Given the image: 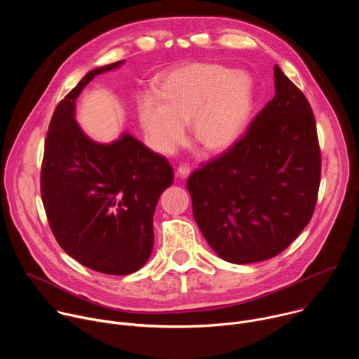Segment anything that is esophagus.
<instances>
[{"label": "esophagus", "mask_w": 359, "mask_h": 359, "mask_svg": "<svg viewBox=\"0 0 359 359\" xmlns=\"http://www.w3.org/2000/svg\"><path fill=\"white\" fill-rule=\"evenodd\" d=\"M190 166L189 165H180L179 168H177V173H179V176L182 177V179H186L189 175H190Z\"/></svg>", "instance_id": "esophagus-1"}]
</instances>
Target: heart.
<instances>
[{
	"mask_svg": "<svg viewBox=\"0 0 359 359\" xmlns=\"http://www.w3.org/2000/svg\"><path fill=\"white\" fill-rule=\"evenodd\" d=\"M254 105V83L243 71L196 62L163 75L156 93H146L137 118L147 143L172 155L184 139V123L191 136L209 151L231 146L243 133Z\"/></svg>",
	"mask_w": 359,
	"mask_h": 359,
	"instance_id": "obj_1",
	"label": "heart"
}]
</instances>
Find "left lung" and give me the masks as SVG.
<instances>
[{
  "label": "left lung",
  "instance_id": "8db88e82",
  "mask_svg": "<svg viewBox=\"0 0 359 359\" xmlns=\"http://www.w3.org/2000/svg\"><path fill=\"white\" fill-rule=\"evenodd\" d=\"M276 95L223 155L187 179L193 216L219 257L250 264L276 257L310 223L321 180L313 109L274 67Z\"/></svg>",
  "mask_w": 359,
  "mask_h": 359
}]
</instances>
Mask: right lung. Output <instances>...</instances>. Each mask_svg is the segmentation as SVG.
<instances>
[{
  "mask_svg": "<svg viewBox=\"0 0 359 359\" xmlns=\"http://www.w3.org/2000/svg\"><path fill=\"white\" fill-rule=\"evenodd\" d=\"M118 61L89 71L50 119L41 169V196L58 244L82 266L111 276L137 271L153 248V215L173 183L168 159L129 133L112 143L88 137L75 119V100Z\"/></svg>",
  "mask_w": 359,
  "mask_h": 359,
  "instance_id": "1",
  "label": "right lung"
}]
</instances>
